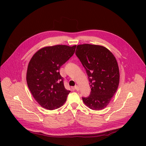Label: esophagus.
I'll list each match as a JSON object with an SVG mask.
<instances>
[{"mask_svg": "<svg viewBox=\"0 0 146 146\" xmlns=\"http://www.w3.org/2000/svg\"><path fill=\"white\" fill-rule=\"evenodd\" d=\"M75 89L76 90V91H79V90H80V88H79V86H78V85H76V86H75Z\"/></svg>", "mask_w": 146, "mask_h": 146, "instance_id": "1", "label": "esophagus"}]
</instances>
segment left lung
<instances>
[{
    "label": "left lung",
    "instance_id": "8db88e82",
    "mask_svg": "<svg viewBox=\"0 0 146 146\" xmlns=\"http://www.w3.org/2000/svg\"><path fill=\"white\" fill-rule=\"evenodd\" d=\"M76 56L85 68L91 88L88 97H82L92 110L104 109L115 94L119 84V69L113 54L104 46L78 45Z\"/></svg>",
    "mask_w": 146,
    "mask_h": 146
}]
</instances>
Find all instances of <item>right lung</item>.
Here are the masks:
<instances>
[{"instance_id":"right-lung-1","label":"right lung","mask_w":146,"mask_h":146,"mask_svg":"<svg viewBox=\"0 0 146 146\" xmlns=\"http://www.w3.org/2000/svg\"><path fill=\"white\" fill-rule=\"evenodd\" d=\"M76 46L56 45L39 49L28 64L26 80L37 102L48 110L61 107L70 91L64 86L60 69L75 53Z\"/></svg>"}]
</instances>
